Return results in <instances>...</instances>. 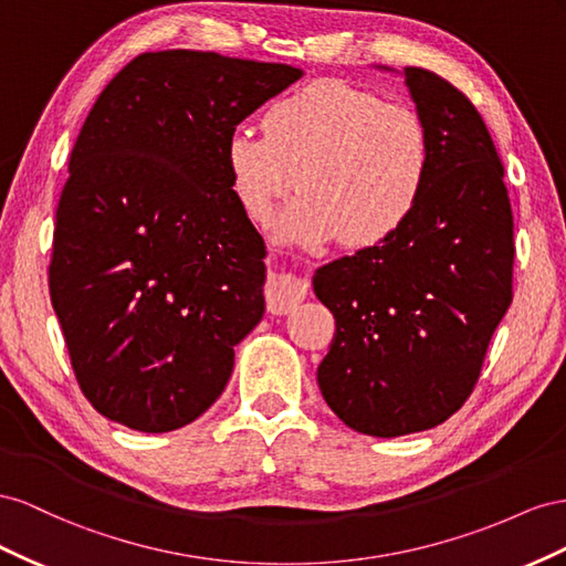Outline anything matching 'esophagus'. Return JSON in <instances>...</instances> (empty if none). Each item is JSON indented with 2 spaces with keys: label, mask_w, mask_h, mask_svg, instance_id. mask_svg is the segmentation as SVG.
Here are the masks:
<instances>
[{
  "label": "esophagus",
  "mask_w": 566,
  "mask_h": 566,
  "mask_svg": "<svg viewBox=\"0 0 566 566\" xmlns=\"http://www.w3.org/2000/svg\"><path fill=\"white\" fill-rule=\"evenodd\" d=\"M308 294V286L303 282L289 277V274H270L265 284V303L268 311L274 315L292 313L296 305Z\"/></svg>",
  "instance_id": "34e87169"
}]
</instances>
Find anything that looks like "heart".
I'll return each instance as SVG.
<instances>
[{"instance_id": "heart-1", "label": "heart", "mask_w": 566, "mask_h": 566, "mask_svg": "<svg viewBox=\"0 0 566 566\" xmlns=\"http://www.w3.org/2000/svg\"><path fill=\"white\" fill-rule=\"evenodd\" d=\"M232 189L253 220L296 187L280 232L303 244L338 237L348 249L391 241L424 201L433 139L412 106L342 77H317L270 102L263 133L234 127L224 147Z\"/></svg>"}]
</instances>
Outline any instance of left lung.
Returning <instances> with one entry per match:
<instances>
[{
	"label": "left lung",
	"instance_id": "left-lung-1",
	"mask_svg": "<svg viewBox=\"0 0 566 566\" xmlns=\"http://www.w3.org/2000/svg\"><path fill=\"white\" fill-rule=\"evenodd\" d=\"M406 83L433 139L424 201L391 241L313 277L336 322L319 391L346 427L379 439L464 406L512 303L514 222L489 127L446 77L406 69Z\"/></svg>",
	"mask_w": 566,
	"mask_h": 566
}]
</instances>
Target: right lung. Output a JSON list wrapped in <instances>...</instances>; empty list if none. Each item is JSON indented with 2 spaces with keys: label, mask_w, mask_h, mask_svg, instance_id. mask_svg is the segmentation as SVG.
<instances>
[{
  "label": "right lung",
  "mask_w": 566,
  "mask_h": 566,
  "mask_svg": "<svg viewBox=\"0 0 566 566\" xmlns=\"http://www.w3.org/2000/svg\"><path fill=\"white\" fill-rule=\"evenodd\" d=\"M303 75L168 50L94 102L56 206L50 296L80 391L137 431L193 422L265 313V244L232 189L234 127Z\"/></svg>",
  "instance_id": "add662e5"
}]
</instances>
